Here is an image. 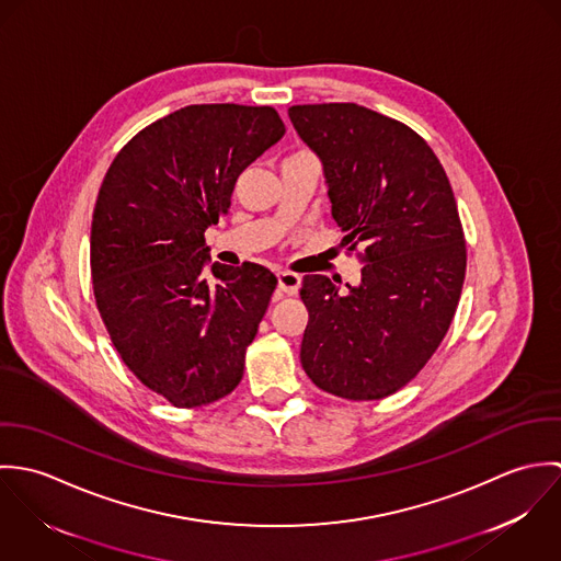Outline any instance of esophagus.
I'll return each instance as SVG.
<instances>
[{
  "instance_id": "1",
  "label": "esophagus",
  "mask_w": 561,
  "mask_h": 561,
  "mask_svg": "<svg viewBox=\"0 0 561 561\" xmlns=\"http://www.w3.org/2000/svg\"><path fill=\"white\" fill-rule=\"evenodd\" d=\"M300 283L302 278L294 272H278V289L287 296H296L298 289H300Z\"/></svg>"
}]
</instances>
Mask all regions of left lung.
Here are the masks:
<instances>
[{
    "label": "left lung",
    "instance_id": "8db88e82",
    "mask_svg": "<svg viewBox=\"0 0 561 561\" xmlns=\"http://www.w3.org/2000/svg\"><path fill=\"white\" fill-rule=\"evenodd\" d=\"M289 118L323 163L341 243L365 263L347 291L341 278L305 276L302 367L336 398H389L438 350L462 294L467 243L449 179L416 131L363 105H291Z\"/></svg>",
    "mask_w": 561,
    "mask_h": 561
}]
</instances>
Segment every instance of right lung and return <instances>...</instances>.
<instances>
[{"instance_id": "obj_1", "label": "right lung", "mask_w": 561, "mask_h": 561, "mask_svg": "<svg viewBox=\"0 0 561 561\" xmlns=\"http://www.w3.org/2000/svg\"><path fill=\"white\" fill-rule=\"evenodd\" d=\"M285 136L270 105H187L136 134L101 183L90 272L131 374L176 408L227 398L276 289L259 263H214L205 231L241 172Z\"/></svg>"}]
</instances>
